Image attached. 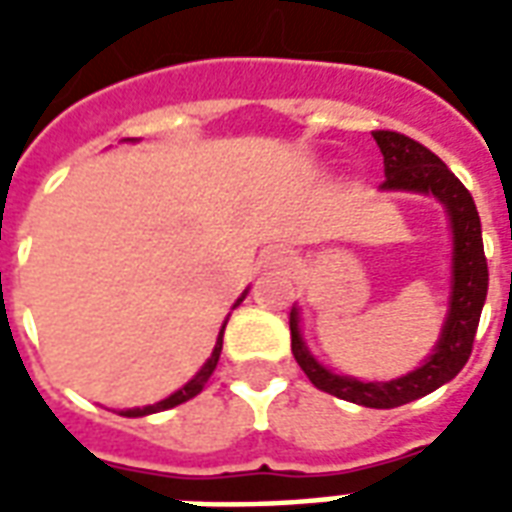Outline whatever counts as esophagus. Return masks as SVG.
I'll use <instances>...</instances> for the list:
<instances>
[{"label": "esophagus", "instance_id": "34e87169", "mask_svg": "<svg viewBox=\"0 0 512 512\" xmlns=\"http://www.w3.org/2000/svg\"><path fill=\"white\" fill-rule=\"evenodd\" d=\"M263 263L268 268H288L293 263V257H290L288 249H268L266 257H263Z\"/></svg>", "mask_w": 512, "mask_h": 512}]
</instances>
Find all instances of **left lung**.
<instances>
[{
    "mask_svg": "<svg viewBox=\"0 0 512 512\" xmlns=\"http://www.w3.org/2000/svg\"><path fill=\"white\" fill-rule=\"evenodd\" d=\"M378 147L384 153V175L381 189H406L433 194L444 202L450 213L455 255H452V301L450 318L441 329L436 351L422 367L395 381H356V378L334 376L321 367L304 348L299 334V312H290V351L299 367L321 392L343 397L367 408H395L425 397L441 384L458 376L469 362L488 293V263L483 252L480 216L474 208L469 189L452 175L447 164L433 150L419 145L417 139L397 131H373Z\"/></svg>",
    "mask_w": 512,
    "mask_h": 512,
    "instance_id": "left-lung-1",
    "label": "left lung"
}]
</instances>
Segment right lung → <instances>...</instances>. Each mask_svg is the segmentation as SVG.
I'll return each mask as SVG.
<instances>
[{
  "instance_id": "1",
  "label": "right lung",
  "mask_w": 512,
  "mask_h": 512,
  "mask_svg": "<svg viewBox=\"0 0 512 512\" xmlns=\"http://www.w3.org/2000/svg\"><path fill=\"white\" fill-rule=\"evenodd\" d=\"M222 337H224V329L219 332V340H216V348H213L211 359L202 365V370L197 373V376L191 378L189 384L183 386V389H178L175 395H169L167 400H161V403H156V406H145V408H128V411H123V417H145V414H156V411H167V408H175L180 406V403H186V400H191L194 395H200L202 386L208 384V378L213 376V370H216V362H219V354H222Z\"/></svg>"
}]
</instances>
